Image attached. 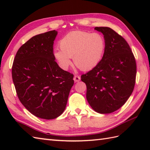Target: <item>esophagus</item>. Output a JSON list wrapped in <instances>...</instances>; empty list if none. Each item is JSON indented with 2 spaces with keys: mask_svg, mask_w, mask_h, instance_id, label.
<instances>
[{
  "mask_svg": "<svg viewBox=\"0 0 150 150\" xmlns=\"http://www.w3.org/2000/svg\"><path fill=\"white\" fill-rule=\"evenodd\" d=\"M73 80H74L75 82H79L81 81V77H79V75H75L74 77H73Z\"/></svg>",
  "mask_w": 150,
  "mask_h": 150,
  "instance_id": "1",
  "label": "esophagus"
}]
</instances>
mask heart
I'll list each match as a JSON object with an SVG mask.
<instances>
[{
	"label": "heart",
	"mask_w": 150,
	"mask_h": 150,
	"mask_svg": "<svg viewBox=\"0 0 150 150\" xmlns=\"http://www.w3.org/2000/svg\"><path fill=\"white\" fill-rule=\"evenodd\" d=\"M106 42L104 37L98 33L73 31L64 37L59 42V50L53 55L60 66L67 69L71 64V59L82 71H90L101 61Z\"/></svg>",
	"instance_id": "obj_1"
}]
</instances>
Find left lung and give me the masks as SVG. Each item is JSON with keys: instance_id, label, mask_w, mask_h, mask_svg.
I'll return each instance as SVG.
<instances>
[{"instance_id": "1", "label": "left lung", "mask_w": 150, "mask_h": 150, "mask_svg": "<svg viewBox=\"0 0 150 150\" xmlns=\"http://www.w3.org/2000/svg\"><path fill=\"white\" fill-rule=\"evenodd\" d=\"M106 42L101 61L82 75L87 86L86 98L94 111L114 112L126 103L134 89L137 73L134 55L122 37L108 27H95Z\"/></svg>"}]
</instances>
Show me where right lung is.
<instances>
[{
  "label": "right lung",
  "instance_id": "obj_1",
  "mask_svg": "<svg viewBox=\"0 0 150 150\" xmlns=\"http://www.w3.org/2000/svg\"><path fill=\"white\" fill-rule=\"evenodd\" d=\"M55 30L33 37L16 54L12 66L13 81L23 106L33 115L53 119L64 111L73 75L55 62L53 43Z\"/></svg>",
  "mask_w": 150,
  "mask_h": 150
}]
</instances>
